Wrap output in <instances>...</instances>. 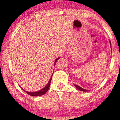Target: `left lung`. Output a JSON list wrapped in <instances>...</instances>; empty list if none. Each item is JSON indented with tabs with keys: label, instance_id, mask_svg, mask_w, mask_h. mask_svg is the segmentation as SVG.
Returning a JSON list of instances; mask_svg holds the SVG:
<instances>
[{
	"label": "left lung",
	"instance_id": "obj_1",
	"mask_svg": "<svg viewBox=\"0 0 120 120\" xmlns=\"http://www.w3.org/2000/svg\"><path fill=\"white\" fill-rule=\"evenodd\" d=\"M109 42H110V44H111V41H109ZM75 85V86L76 87V88H77L79 90H80V91H84V92H86V91H89L88 90H85V89H84L83 88H82V87H81V86H79V85Z\"/></svg>",
	"mask_w": 120,
	"mask_h": 120
}]
</instances>
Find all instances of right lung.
Returning a JSON list of instances; mask_svg holds the SVG:
<instances>
[{
    "label": "right lung",
    "mask_w": 120,
    "mask_h": 120,
    "mask_svg": "<svg viewBox=\"0 0 120 120\" xmlns=\"http://www.w3.org/2000/svg\"><path fill=\"white\" fill-rule=\"evenodd\" d=\"M59 58H60V57H59V58H57L55 60L54 64H56V61L58 60V59H59ZM52 76H51L50 79V80H49L48 83H47L46 86H45L42 89H41V90L36 91V92H28V91H25V90H24V89H22V90H24L26 93V94H29L30 96H42V95H44L45 94H46V93L47 92V91H48V90L49 89V87H50V86L51 82V80H52ZM21 87V88H22L21 87Z\"/></svg>",
    "instance_id": "right-lung-1"
}]
</instances>
